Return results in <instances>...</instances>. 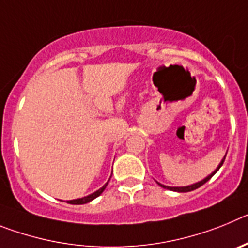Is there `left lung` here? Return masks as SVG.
<instances>
[{
    "label": "left lung",
    "instance_id": "left-lung-1",
    "mask_svg": "<svg viewBox=\"0 0 248 248\" xmlns=\"http://www.w3.org/2000/svg\"><path fill=\"white\" fill-rule=\"evenodd\" d=\"M225 157H226V155H225V156H223V159L221 160V163L218 164L217 168L215 169V170L211 172V174L207 175V176H206L205 179H202V180H201V181H199V183L191 184V185H187V186H165V185H163V184L157 183V181H156V183H157V185H160V186H161V187H164V189L171 190V191H176V192H189V191H192V190L198 189V187L202 186L205 183H207V181H209L210 179H211V177L214 176V175L218 171V169H220L221 166H222L223 161H225Z\"/></svg>",
    "mask_w": 248,
    "mask_h": 248
}]
</instances>
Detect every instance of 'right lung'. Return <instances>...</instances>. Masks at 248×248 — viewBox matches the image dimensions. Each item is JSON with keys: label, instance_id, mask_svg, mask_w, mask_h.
<instances>
[{"label": "right lung", "instance_id": "add662e5", "mask_svg": "<svg viewBox=\"0 0 248 248\" xmlns=\"http://www.w3.org/2000/svg\"><path fill=\"white\" fill-rule=\"evenodd\" d=\"M110 177H111V176H110ZM109 180H110V179H109ZM109 180L107 181V183H105L104 185H103L102 187H100L99 190H97V191H94L93 194L88 195V196H84V198H80V199H74V200H69V201H67V202H68V203H72V205H83V203L91 202L92 200H94V199H95V198H98V196H99V195L102 194L103 191H104V190H105V187H107V185H108Z\"/></svg>", "mask_w": 248, "mask_h": 248}]
</instances>
